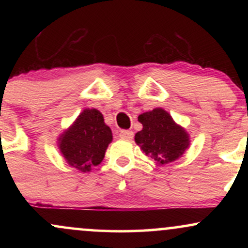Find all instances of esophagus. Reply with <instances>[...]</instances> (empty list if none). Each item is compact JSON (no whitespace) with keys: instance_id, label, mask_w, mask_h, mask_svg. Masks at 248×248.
<instances>
[{"instance_id":"obj_1","label":"esophagus","mask_w":248,"mask_h":248,"mask_svg":"<svg viewBox=\"0 0 248 248\" xmlns=\"http://www.w3.org/2000/svg\"><path fill=\"white\" fill-rule=\"evenodd\" d=\"M119 136H120V139H122V140H132L134 133L132 130H121L119 133Z\"/></svg>"}]
</instances>
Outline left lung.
Instances as JSON below:
<instances>
[{"label":"left lung","mask_w":248,"mask_h":248,"mask_svg":"<svg viewBox=\"0 0 248 248\" xmlns=\"http://www.w3.org/2000/svg\"><path fill=\"white\" fill-rule=\"evenodd\" d=\"M138 120L143 128L135 134L136 144L157 166L178 160L190 147L189 133L163 108L142 113Z\"/></svg>","instance_id":"left-lung-1"}]
</instances>
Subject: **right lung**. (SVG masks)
Returning a JSON list of instances; mask_svg holds the SVG:
<instances>
[{"label":"right lung","instance_id":"obj_1","mask_svg":"<svg viewBox=\"0 0 248 248\" xmlns=\"http://www.w3.org/2000/svg\"><path fill=\"white\" fill-rule=\"evenodd\" d=\"M113 140L110 128L96 108H85L58 138V148L70 167L88 172L100 164Z\"/></svg>","mask_w":248,"mask_h":248}]
</instances>
